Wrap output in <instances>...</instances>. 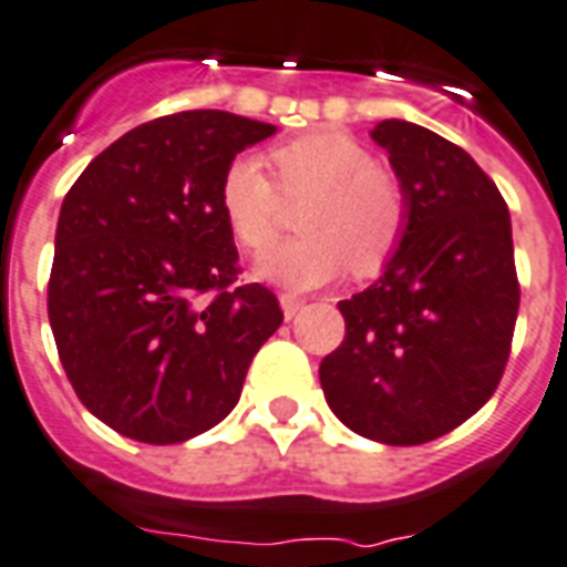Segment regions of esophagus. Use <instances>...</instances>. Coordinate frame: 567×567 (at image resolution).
Masks as SVG:
<instances>
[{"instance_id":"obj_1","label":"esophagus","mask_w":567,"mask_h":567,"mask_svg":"<svg viewBox=\"0 0 567 567\" xmlns=\"http://www.w3.org/2000/svg\"><path fill=\"white\" fill-rule=\"evenodd\" d=\"M279 302H282V311H285V317H288V320L297 315L299 308L306 306V299L297 297V293H282V297H279Z\"/></svg>"}]
</instances>
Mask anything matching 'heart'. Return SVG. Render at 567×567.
I'll list each match as a JSON object with an SVG mask.
<instances>
[{
    "label": "heart",
    "instance_id": "obj_1",
    "mask_svg": "<svg viewBox=\"0 0 567 567\" xmlns=\"http://www.w3.org/2000/svg\"><path fill=\"white\" fill-rule=\"evenodd\" d=\"M279 188L315 192L299 212L297 241L259 265L288 288H315L343 270L375 276L388 268L408 233V197L393 174L349 133H308L270 151ZM220 215L244 250L268 252L279 238V192L256 156H238L218 186Z\"/></svg>",
    "mask_w": 567,
    "mask_h": 567
}]
</instances>
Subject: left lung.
<instances>
[{"mask_svg":"<svg viewBox=\"0 0 567 567\" xmlns=\"http://www.w3.org/2000/svg\"><path fill=\"white\" fill-rule=\"evenodd\" d=\"M408 197V233L384 276L340 299L347 338L320 363L334 416L388 445H422L498 388L518 317L509 209L454 142L411 122L375 124Z\"/></svg>","mask_w":567,"mask_h":567,"instance_id":"1","label":"left lung"}]
</instances>
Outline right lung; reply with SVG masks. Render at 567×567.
Here are the masks:
<instances>
[{
	"mask_svg": "<svg viewBox=\"0 0 567 567\" xmlns=\"http://www.w3.org/2000/svg\"><path fill=\"white\" fill-rule=\"evenodd\" d=\"M274 133L224 110L154 118L101 151L63 197L49 323L78 399L122 436L172 445L218 425L282 326L270 288L236 285L218 206L227 165Z\"/></svg>",
	"mask_w": 567,
	"mask_h": 567,
	"instance_id": "1",
	"label": "right lung"
}]
</instances>
